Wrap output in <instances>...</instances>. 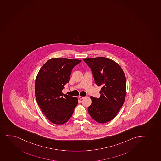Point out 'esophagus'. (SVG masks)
Listing matches in <instances>:
<instances>
[{
	"instance_id": "obj_1",
	"label": "esophagus",
	"mask_w": 161,
	"mask_h": 161,
	"mask_svg": "<svg viewBox=\"0 0 161 161\" xmlns=\"http://www.w3.org/2000/svg\"><path fill=\"white\" fill-rule=\"evenodd\" d=\"M79 98L80 99H83V98H85V97H83V96H79Z\"/></svg>"
}]
</instances>
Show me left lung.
Instances as JSON below:
<instances>
[{"mask_svg": "<svg viewBox=\"0 0 161 161\" xmlns=\"http://www.w3.org/2000/svg\"><path fill=\"white\" fill-rule=\"evenodd\" d=\"M83 60L91 68L95 83L102 86L100 97L91 96L89 114L98 123H107L116 117L125 101V74L116 62L108 58L100 57Z\"/></svg>", "mask_w": 161, "mask_h": 161, "instance_id": "left-lung-1", "label": "left lung"}]
</instances>
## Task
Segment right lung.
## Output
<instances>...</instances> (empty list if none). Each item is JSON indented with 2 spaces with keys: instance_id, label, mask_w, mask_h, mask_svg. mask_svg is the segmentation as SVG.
Here are the masks:
<instances>
[{
  "instance_id": "1",
  "label": "right lung",
  "mask_w": 161,
  "mask_h": 161,
  "mask_svg": "<svg viewBox=\"0 0 161 161\" xmlns=\"http://www.w3.org/2000/svg\"><path fill=\"white\" fill-rule=\"evenodd\" d=\"M81 60L59 58L47 60L36 76V101L46 117L55 124L66 123L72 116L78 98L64 95L62 91L69 83L73 69Z\"/></svg>"
}]
</instances>
